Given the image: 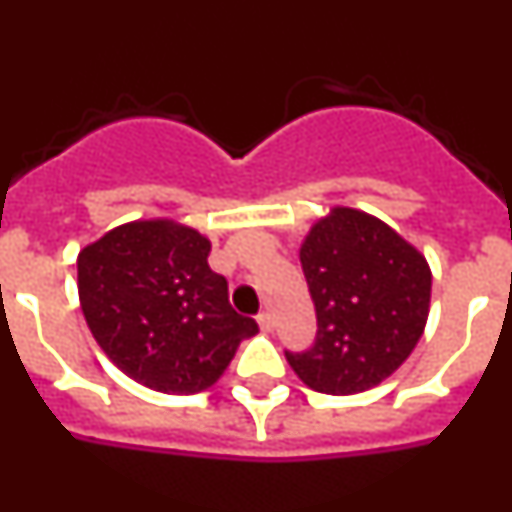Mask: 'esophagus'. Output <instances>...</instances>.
I'll use <instances>...</instances> for the list:
<instances>
[{
    "mask_svg": "<svg viewBox=\"0 0 512 512\" xmlns=\"http://www.w3.org/2000/svg\"><path fill=\"white\" fill-rule=\"evenodd\" d=\"M256 320H259V328L264 330V333L274 330V318H271V312H261V315Z\"/></svg>",
    "mask_w": 512,
    "mask_h": 512,
    "instance_id": "obj_1",
    "label": "esophagus"
}]
</instances>
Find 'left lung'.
Instances as JSON below:
<instances>
[{"label":"left lung","instance_id":"left-lung-1","mask_svg":"<svg viewBox=\"0 0 512 512\" xmlns=\"http://www.w3.org/2000/svg\"><path fill=\"white\" fill-rule=\"evenodd\" d=\"M315 302L318 336L307 351H284L315 392L372 390L413 354L428 320L431 269L423 253L377 217L333 207L300 248Z\"/></svg>","mask_w":512,"mask_h":512}]
</instances>
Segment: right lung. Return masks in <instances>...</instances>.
<instances>
[{"mask_svg":"<svg viewBox=\"0 0 512 512\" xmlns=\"http://www.w3.org/2000/svg\"><path fill=\"white\" fill-rule=\"evenodd\" d=\"M210 241L174 220H135L76 259L79 300L107 359L148 390L194 395L228 369L253 318L230 307L228 282L207 266Z\"/></svg>","mask_w":512,"mask_h":512,"instance_id":"obj_1","label":"right lung"}]
</instances>
